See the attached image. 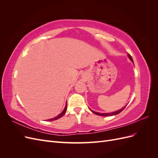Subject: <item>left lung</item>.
Masks as SVG:
<instances>
[{
  "instance_id": "obj_1",
  "label": "left lung",
  "mask_w": 158,
  "mask_h": 158,
  "mask_svg": "<svg viewBox=\"0 0 158 158\" xmlns=\"http://www.w3.org/2000/svg\"><path fill=\"white\" fill-rule=\"evenodd\" d=\"M128 58H129V59H130L132 63H134V62H133V60H132V56L130 55H128ZM127 106H125V107H123L122 109H119V110H118V111H114V112H111V113H98V112H96V111H92V110H91V111H92L94 113H95V114H98V115H99V116H103V117H107V116H113V115H116V114H118V113H120L125 108V107H126Z\"/></svg>"
}]
</instances>
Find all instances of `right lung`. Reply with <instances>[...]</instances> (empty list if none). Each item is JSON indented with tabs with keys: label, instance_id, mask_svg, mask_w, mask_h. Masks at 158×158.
Instances as JSON below:
<instances>
[{
	"label": "right lung",
	"instance_id": "1",
	"mask_svg": "<svg viewBox=\"0 0 158 158\" xmlns=\"http://www.w3.org/2000/svg\"><path fill=\"white\" fill-rule=\"evenodd\" d=\"M66 109H67V104H66V106H65V107H64V110L63 111H62V113H60L59 115H57L56 117H54V118H50V119H48V121H55V120H56V119H58V118H60V117H63L64 114V113H66Z\"/></svg>",
	"mask_w": 158,
	"mask_h": 158
}]
</instances>
